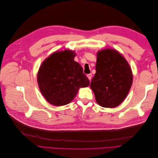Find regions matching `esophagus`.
Instances as JSON below:
<instances>
[{
    "label": "esophagus",
    "instance_id": "34e87169",
    "mask_svg": "<svg viewBox=\"0 0 158 158\" xmlns=\"http://www.w3.org/2000/svg\"><path fill=\"white\" fill-rule=\"evenodd\" d=\"M87 77L88 78V79L89 80H91V79H92V74H87Z\"/></svg>",
    "mask_w": 158,
    "mask_h": 158
}]
</instances>
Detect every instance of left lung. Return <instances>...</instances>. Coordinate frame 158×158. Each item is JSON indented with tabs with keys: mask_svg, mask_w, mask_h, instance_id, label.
<instances>
[{
	"mask_svg": "<svg viewBox=\"0 0 158 158\" xmlns=\"http://www.w3.org/2000/svg\"><path fill=\"white\" fill-rule=\"evenodd\" d=\"M94 77L90 87L97 103L103 107L113 108L126 98L132 84V73L126 59L112 49L97 54Z\"/></svg>",
	"mask_w": 158,
	"mask_h": 158,
	"instance_id": "obj_1",
	"label": "left lung"
}]
</instances>
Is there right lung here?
<instances>
[{"instance_id": "obj_1", "label": "right lung", "mask_w": 158, "mask_h": 158, "mask_svg": "<svg viewBox=\"0 0 158 158\" xmlns=\"http://www.w3.org/2000/svg\"><path fill=\"white\" fill-rule=\"evenodd\" d=\"M75 55L70 50L55 52L40 66L37 74L39 88L47 101L53 106L69 103L80 88L89 85L82 66L74 60Z\"/></svg>"}]
</instances>
